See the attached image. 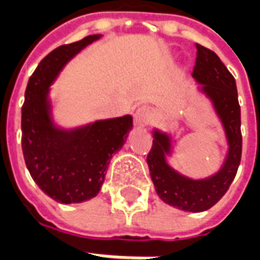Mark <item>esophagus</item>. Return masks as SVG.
<instances>
[{
    "label": "esophagus",
    "mask_w": 260,
    "mask_h": 260,
    "mask_svg": "<svg viewBox=\"0 0 260 260\" xmlns=\"http://www.w3.org/2000/svg\"><path fill=\"white\" fill-rule=\"evenodd\" d=\"M153 117V113L150 108L147 107V106H142V107L136 108L135 114H134V119H135V122L138 125H146L150 122V119Z\"/></svg>",
    "instance_id": "1"
}]
</instances>
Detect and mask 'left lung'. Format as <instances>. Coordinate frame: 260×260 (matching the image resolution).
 I'll return each mask as SVG.
<instances>
[{
    "instance_id": "left-lung-1",
    "label": "left lung",
    "mask_w": 260,
    "mask_h": 260,
    "mask_svg": "<svg viewBox=\"0 0 260 260\" xmlns=\"http://www.w3.org/2000/svg\"><path fill=\"white\" fill-rule=\"evenodd\" d=\"M193 79L202 85L201 91L212 102L221 121L229 153L221 169L212 177L192 180L170 167L167 156L171 152V136L153 131V145L147 154V166L158 198L170 206L185 212H205L214 206L234 181L241 161V108L233 75L212 50L196 44Z\"/></svg>"
}]
</instances>
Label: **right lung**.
Listing matches in <instances>:
<instances>
[{
	"mask_svg": "<svg viewBox=\"0 0 260 260\" xmlns=\"http://www.w3.org/2000/svg\"><path fill=\"white\" fill-rule=\"evenodd\" d=\"M102 35L59 46L40 61L29 79L22 107V150L39 188L59 203H80L100 192L110 160L124 146L132 117L100 119L74 129L55 126L50 86L80 50Z\"/></svg>",
	"mask_w": 260,
	"mask_h": 260,
	"instance_id": "1",
	"label": "right lung"
}]
</instances>
